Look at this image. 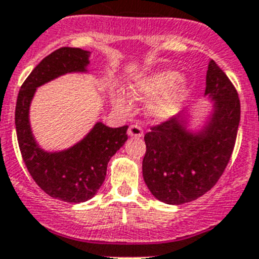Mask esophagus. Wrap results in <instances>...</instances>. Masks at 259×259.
<instances>
[{"mask_svg":"<svg viewBox=\"0 0 259 259\" xmlns=\"http://www.w3.org/2000/svg\"><path fill=\"white\" fill-rule=\"evenodd\" d=\"M129 137H136V138H141L143 136V130L140 125H130L129 130H127Z\"/></svg>","mask_w":259,"mask_h":259,"instance_id":"esophagus-1","label":"esophagus"}]
</instances>
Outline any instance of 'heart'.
<instances>
[{
	"instance_id": "obj_1",
	"label": "heart",
	"mask_w": 259,
	"mask_h": 259,
	"mask_svg": "<svg viewBox=\"0 0 259 259\" xmlns=\"http://www.w3.org/2000/svg\"><path fill=\"white\" fill-rule=\"evenodd\" d=\"M191 84L187 76L175 69H156L138 76L127 85V96L147 103V114L156 122H167L178 116L190 97ZM121 91H112L110 101L118 112L129 110V99Z\"/></svg>"
}]
</instances>
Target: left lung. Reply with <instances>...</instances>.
Returning a JSON list of instances; mask_svg holds the SVG:
<instances>
[{"mask_svg":"<svg viewBox=\"0 0 259 259\" xmlns=\"http://www.w3.org/2000/svg\"><path fill=\"white\" fill-rule=\"evenodd\" d=\"M212 110L192 126L179 114L145 136L142 174L150 192L171 205L190 203L217 183L230 159L240 125V99L213 60L208 63L205 93Z\"/></svg>","mask_w":259,"mask_h":259,"instance_id":"8db88e82","label":"left lung"}]
</instances>
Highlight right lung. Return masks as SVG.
Wrapping results in <instances>:
<instances>
[{
    "instance_id": "add662e5",
    "label": "right lung",
    "mask_w": 259,
    "mask_h": 259,
    "mask_svg": "<svg viewBox=\"0 0 259 259\" xmlns=\"http://www.w3.org/2000/svg\"><path fill=\"white\" fill-rule=\"evenodd\" d=\"M91 52L62 47L46 56L21 87L15 106V129L23 162L32 179L54 199L82 203L103 186L110 158L127 141V126L109 127L97 121L71 147L47 151L39 146L30 123V106L36 89L67 73H89Z\"/></svg>"
}]
</instances>
